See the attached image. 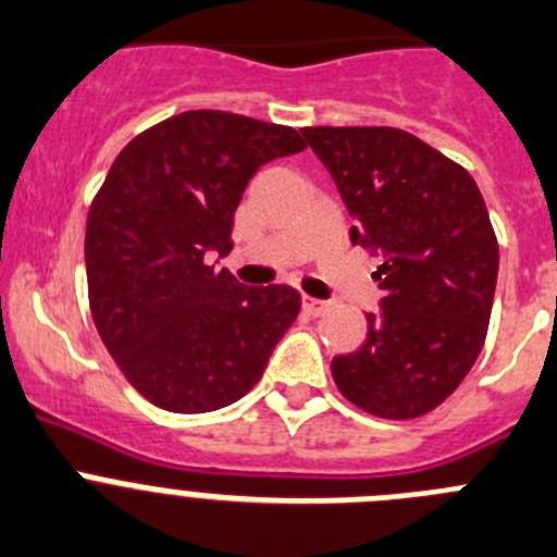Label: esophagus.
I'll return each instance as SVG.
<instances>
[{"mask_svg":"<svg viewBox=\"0 0 557 557\" xmlns=\"http://www.w3.org/2000/svg\"><path fill=\"white\" fill-rule=\"evenodd\" d=\"M302 308L308 310V313L313 315H322L330 310V302H324V299H313V297H302Z\"/></svg>","mask_w":557,"mask_h":557,"instance_id":"34e87169","label":"esophagus"}]
</instances>
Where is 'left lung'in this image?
I'll list each match as a JSON object with an SVG mask.
<instances>
[{
	"label": "left lung",
	"instance_id": "obj_1",
	"mask_svg": "<svg viewBox=\"0 0 557 557\" xmlns=\"http://www.w3.org/2000/svg\"><path fill=\"white\" fill-rule=\"evenodd\" d=\"M355 227L383 263V299L360 349L333 358V380L380 419L438 408L483 349L499 247L472 174L397 127H305Z\"/></svg>",
	"mask_w": 557,
	"mask_h": 557
}]
</instances>
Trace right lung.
I'll list each match as a JSON object with an SVG mask.
<instances>
[{"label": "right lung", "instance_id": "obj_1", "mask_svg": "<svg viewBox=\"0 0 557 557\" xmlns=\"http://www.w3.org/2000/svg\"><path fill=\"white\" fill-rule=\"evenodd\" d=\"M302 149L294 127L188 110L113 160L85 224L88 299L108 352L158 408L208 413L242 399L297 319L290 285L249 288L208 255L233 249L252 174Z\"/></svg>", "mask_w": 557, "mask_h": 557}]
</instances>
